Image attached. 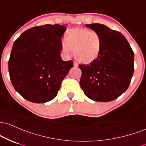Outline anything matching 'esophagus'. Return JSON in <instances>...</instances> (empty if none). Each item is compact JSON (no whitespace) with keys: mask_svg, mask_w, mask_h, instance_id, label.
I'll use <instances>...</instances> for the list:
<instances>
[{"mask_svg":"<svg viewBox=\"0 0 146 146\" xmlns=\"http://www.w3.org/2000/svg\"><path fill=\"white\" fill-rule=\"evenodd\" d=\"M78 64L77 63H76V62H74V67H78Z\"/></svg>","mask_w":146,"mask_h":146,"instance_id":"1","label":"esophagus"}]
</instances>
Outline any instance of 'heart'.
Returning <instances> with one entry per match:
<instances>
[{"mask_svg": "<svg viewBox=\"0 0 146 146\" xmlns=\"http://www.w3.org/2000/svg\"><path fill=\"white\" fill-rule=\"evenodd\" d=\"M102 47L100 34L86 28L70 29L65 32L63 50L69 55L74 52L75 58L82 63H90L97 59Z\"/></svg>", "mask_w": 146, "mask_h": 146, "instance_id": "obj_1", "label": "heart"}]
</instances>
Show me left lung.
<instances>
[{
    "label": "left lung",
    "instance_id": "obj_1",
    "mask_svg": "<svg viewBox=\"0 0 146 146\" xmlns=\"http://www.w3.org/2000/svg\"><path fill=\"white\" fill-rule=\"evenodd\" d=\"M102 40L99 58L88 65H78L82 72L80 86L89 99L108 102L128 88L134 73V52L122 34L104 25L87 24Z\"/></svg>",
    "mask_w": 146,
    "mask_h": 146
}]
</instances>
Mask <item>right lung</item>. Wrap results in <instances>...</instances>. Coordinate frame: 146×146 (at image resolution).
Masks as SVG:
<instances>
[{"mask_svg": "<svg viewBox=\"0 0 146 146\" xmlns=\"http://www.w3.org/2000/svg\"><path fill=\"white\" fill-rule=\"evenodd\" d=\"M66 27L44 25L24 32L14 42L9 57V77L16 91L36 104L51 101L73 67L63 61L61 37Z\"/></svg>", "mask_w": 146, "mask_h": 146, "instance_id": "right-lung-1", "label": "right lung"}]
</instances>
